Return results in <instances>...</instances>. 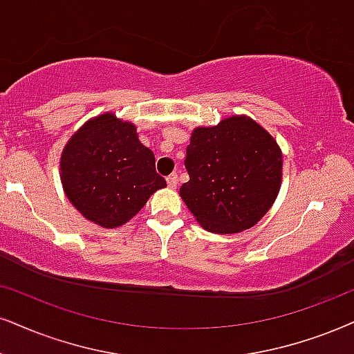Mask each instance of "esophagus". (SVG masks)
Here are the masks:
<instances>
[{
    "mask_svg": "<svg viewBox=\"0 0 354 354\" xmlns=\"http://www.w3.org/2000/svg\"><path fill=\"white\" fill-rule=\"evenodd\" d=\"M167 183H168V186L171 187V189H174V187H176V185H178V174L176 173L169 174V176L167 178Z\"/></svg>",
    "mask_w": 354,
    "mask_h": 354,
    "instance_id": "obj_1",
    "label": "esophagus"
}]
</instances>
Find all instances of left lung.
<instances>
[{"mask_svg": "<svg viewBox=\"0 0 354 354\" xmlns=\"http://www.w3.org/2000/svg\"><path fill=\"white\" fill-rule=\"evenodd\" d=\"M185 167L189 181L180 187L181 199L203 229L214 234H236L258 223L283 181L279 145L248 115L196 127Z\"/></svg>", "mask_w": 354, "mask_h": 354, "instance_id": "obj_1", "label": "left lung"}]
</instances>
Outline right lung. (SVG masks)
Wrapping results in <instances>:
<instances>
[{
  "instance_id": "1",
  "label": "right lung",
  "mask_w": 354,
  "mask_h": 354,
  "mask_svg": "<svg viewBox=\"0 0 354 354\" xmlns=\"http://www.w3.org/2000/svg\"><path fill=\"white\" fill-rule=\"evenodd\" d=\"M60 180L75 209L104 229L124 225L167 186L136 125L113 113L89 119L71 136L62 151Z\"/></svg>"
}]
</instances>
